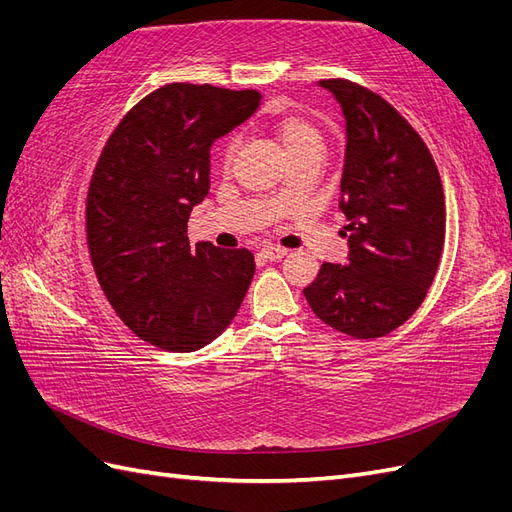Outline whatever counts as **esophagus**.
Returning a JSON list of instances; mask_svg holds the SVG:
<instances>
[{
    "mask_svg": "<svg viewBox=\"0 0 512 512\" xmlns=\"http://www.w3.org/2000/svg\"><path fill=\"white\" fill-rule=\"evenodd\" d=\"M288 254V250H286V247H280V245H265V247H262V250H260V256L262 258H267V260H282L284 256Z\"/></svg>",
    "mask_w": 512,
    "mask_h": 512,
    "instance_id": "esophagus-1",
    "label": "esophagus"
}]
</instances>
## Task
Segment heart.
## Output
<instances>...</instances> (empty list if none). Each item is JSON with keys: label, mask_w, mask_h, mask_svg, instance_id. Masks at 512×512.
<instances>
[{"label": "heart", "mask_w": 512, "mask_h": 512, "mask_svg": "<svg viewBox=\"0 0 512 512\" xmlns=\"http://www.w3.org/2000/svg\"><path fill=\"white\" fill-rule=\"evenodd\" d=\"M267 126L280 138L282 147L286 149L288 156L294 160L309 151H322L324 136L318 130L312 119L297 111H288V108H275L267 115ZM237 153V138H228L222 149V162L228 166L235 160ZM286 190H282L280 196H284Z\"/></svg>", "instance_id": "heart-1"}]
</instances>
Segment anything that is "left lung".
<instances>
[{"label": "left lung", "mask_w": 512, "mask_h": 512, "mask_svg": "<svg viewBox=\"0 0 512 512\" xmlns=\"http://www.w3.org/2000/svg\"><path fill=\"white\" fill-rule=\"evenodd\" d=\"M346 119L339 209L348 262H322L303 294L339 333L374 339L401 327L436 277L446 228L438 166L423 138L382 96L346 79L320 81Z\"/></svg>", "instance_id": "1"}]
</instances>
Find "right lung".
Listing matches in <instances>:
<instances>
[{"mask_svg":"<svg viewBox=\"0 0 512 512\" xmlns=\"http://www.w3.org/2000/svg\"><path fill=\"white\" fill-rule=\"evenodd\" d=\"M254 89L170 83L119 121L91 175L87 245L117 316L162 350L211 344L256 271L250 250L188 239L209 192V151L260 104Z\"/></svg>","mask_w":512,"mask_h":512,"instance_id":"obj_1","label":"right lung"}]
</instances>
